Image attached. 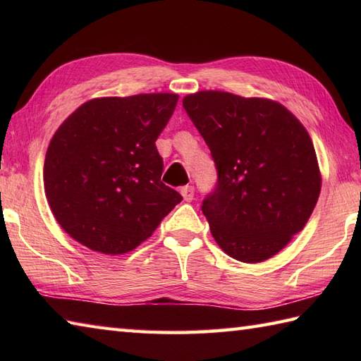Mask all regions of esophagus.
<instances>
[{
	"label": "esophagus",
	"mask_w": 361,
	"mask_h": 361,
	"mask_svg": "<svg viewBox=\"0 0 361 361\" xmlns=\"http://www.w3.org/2000/svg\"><path fill=\"white\" fill-rule=\"evenodd\" d=\"M180 192L183 195V198H185V202H192L194 200V188L192 186H185L180 189Z\"/></svg>",
	"instance_id": "34e87169"
}]
</instances>
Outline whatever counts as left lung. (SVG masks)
I'll use <instances>...</instances> for the list:
<instances>
[{"label":"left lung","instance_id":"8db88e82","mask_svg":"<svg viewBox=\"0 0 361 361\" xmlns=\"http://www.w3.org/2000/svg\"><path fill=\"white\" fill-rule=\"evenodd\" d=\"M183 106L211 150L217 183L202 202L226 255L256 264L307 224L321 176L307 130L286 106L225 91H200Z\"/></svg>","mask_w":361,"mask_h":361}]
</instances>
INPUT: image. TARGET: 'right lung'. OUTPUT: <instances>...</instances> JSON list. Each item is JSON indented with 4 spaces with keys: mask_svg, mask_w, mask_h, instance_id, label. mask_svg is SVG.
<instances>
[{
    "mask_svg": "<svg viewBox=\"0 0 361 361\" xmlns=\"http://www.w3.org/2000/svg\"><path fill=\"white\" fill-rule=\"evenodd\" d=\"M176 102L169 93L93 99L59 127L44 158V190L74 240L124 255L183 200L161 181L155 145Z\"/></svg>",
    "mask_w": 361,
    "mask_h": 361,
    "instance_id": "obj_1",
    "label": "right lung"
}]
</instances>
